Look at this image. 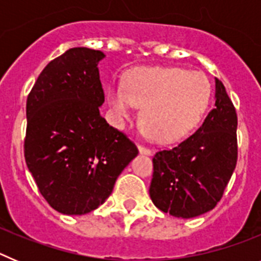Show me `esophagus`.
<instances>
[{
    "label": "esophagus",
    "mask_w": 261,
    "mask_h": 261,
    "mask_svg": "<svg viewBox=\"0 0 261 261\" xmlns=\"http://www.w3.org/2000/svg\"><path fill=\"white\" fill-rule=\"evenodd\" d=\"M138 150H140V153L141 154H145V155H151V154H153L151 149L144 146V145H138Z\"/></svg>",
    "instance_id": "obj_1"
}]
</instances>
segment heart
I'll return each instance as SVG.
<instances>
[{"label":"heart","mask_w":261,"mask_h":261,"mask_svg":"<svg viewBox=\"0 0 261 261\" xmlns=\"http://www.w3.org/2000/svg\"><path fill=\"white\" fill-rule=\"evenodd\" d=\"M208 77L197 70L144 66L129 71L124 89L108 90V105L119 124L142 107L141 123L155 140L177 141L200 123L211 100Z\"/></svg>","instance_id":"1"}]
</instances>
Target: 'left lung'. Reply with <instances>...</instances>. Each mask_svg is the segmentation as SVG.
Segmentation results:
<instances>
[{
  "mask_svg": "<svg viewBox=\"0 0 261 261\" xmlns=\"http://www.w3.org/2000/svg\"><path fill=\"white\" fill-rule=\"evenodd\" d=\"M216 107L192 136L153 158L150 193L156 208L180 218L212 211L237 166L238 117L226 89L216 78Z\"/></svg>",
  "mask_w": 261,
  "mask_h": 261,
  "instance_id": "8db88e82",
  "label": "left lung"
}]
</instances>
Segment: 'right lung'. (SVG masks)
<instances>
[{
    "label": "right lung",
    "instance_id": "add662e5",
    "mask_svg": "<svg viewBox=\"0 0 261 261\" xmlns=\"http://www.w3.org/2000/svg\"><path fill=\"white\" fill-rule=\"evenodd\" d=\"M103 59L90 48L66 50L43 69L27 98L24 159L43 197L62 214L81 216L102 205L138 154L99 112Z\"/></svg>",
    "mask_w": 261,
    "mask_h": 261
}]
</instances>
